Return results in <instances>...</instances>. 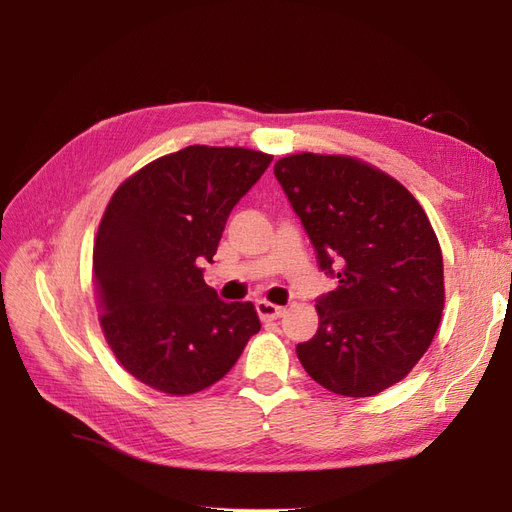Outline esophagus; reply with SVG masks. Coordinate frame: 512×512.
Returning a JSON list of instances; mask_svg holds the SVG:
<instances>
[{"instance_id": "esophagus-1", "label": "esophagus", "mask_w": 512, "mask_h": 512, "mask_svg": "<svg viewBox=\"0 0 512 512\" xmlns=\"http://www.w3.org/2000/svg\"><path fill=\"white\" fill-rule=\"evenodd\" d=\"M256 312L262 320H277L286 314V309L280 305H273L269 301H256Z\"/></svg>"}]
</instances>
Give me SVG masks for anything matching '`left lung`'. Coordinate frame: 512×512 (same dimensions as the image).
<instances>
[{
    "label": "left lung",
    "instance_id": "8db88e82",
    "mask_svg": "<svg viewBox=\"0 0 512 512\" xmlns=\"http://www.w3.org/2000/svg\"><path fill=\"white\" fill-rule=\"evenodd\" d=\"M273 173L337 288L316 299L303 369L346 397L389 389L427 352L444 309V265L423 207L354 158L297 153Z\"/></svg>",
    "mask_w": 512,
    "mask_h": 512
}]
</instances>
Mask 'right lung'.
<instances>
[{
	"instance_id": "add662e5",
	"label": "right lung",
	"mask_w": 512,
	"mask_h": 512,
	"mask_svg": "<svg viewBox=\"0 0 512 512\" xmlns=\"http://www.w3.org/2000/svg\"><path fill=\"white\" fill-rule=\"evenodd\" d=\"M273 156L192 145L119 185L94 245V286L108 346L134 378L192 395L224 378L260 331L250 301L205 284L230 211Z\"/></svg>"
}]
</instances>
